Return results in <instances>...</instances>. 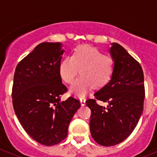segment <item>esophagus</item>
Here are the masks:
<instances>
[{
  "label": "esophagus",
  "instance_id": "34e87169",
  "mask_svg": "<svg viewBox=\"0 0 157 157\" xmlns=\"http://www.w3.org/2000/svg\"><path fill=\"white\" fill-rule=\"evenodd\" d=\"M80 102H81V106H85V105H86V99H85V98H81Z\"/></svg>",
  "mask_w": 157,
  "mask_h": 157
}]
</instances>
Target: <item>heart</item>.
Here are the masks:
<instances>
[{
	"instance_id": "b5f03b06",
	"label": "heart",
	"mask_w": 157,
	"mask_h": 157,
	"mask_svg": "<svg viewBox=\"0 0 157 157\" xmlns=\"http://www.w3.org/2000/svg\"><path fill=\"white\" fill-rule=\"evenodd\" d=\"M115 68L114 59L98 48L89 45H79L71 56L64 58L59 67L62 80L72 83L79 71L81 76L71 88V93L77 97H84L94 86L99 89L111 80Z\"/></svg>"
}]
</instances>
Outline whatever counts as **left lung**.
Masks as SVG:
<instances>
[{
	"label": "left lung",
	"instance_id": "8db88e82",
	"mask_svg": "<svg viewBox=\"0 0 157 157\" xmlns=\"http://www.w3.org/2000/svg\"><path fill=\"white\" fill-rule=\"evenodd\" d=\"M110 54L115 61L112 78L94 94V99L86 103L91 110V135L105 147L119 144L131 134L142 116L145 98L144 71L139 62L117 43H112ZM96 100L107 102V107Z\"/></svg>",
	"mask_w": 157,
	"mask_h": 157
}]
</instances>
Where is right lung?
Masks as SVG:
<instances>
[{"label": "right lung", "mask_w": 157, "mask_h": 157, "mask_svg": "<svg viewBox=\"0 0 157 157\" xmlns=\"http://www.w3.org/2000/svg\"><path fill=\"white\" fill-rule=\"evenodd\" d=\"M64 50L59 42H43L16 67L12 88L13 107L28 134L39 144L53 146L67 136V129L80 101L69 97L62 83L59 64Z\"/></svg>", "instance_id": "obj_1"}]
</instances>
